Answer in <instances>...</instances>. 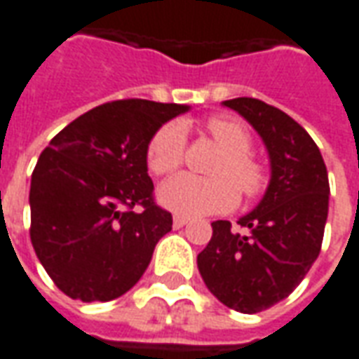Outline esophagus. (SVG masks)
I'll return each mask as SVG.
<instances>
[{"mask_svg": "<svg viewBox=\"0 0 359 359\" xmlns=\"http://www.w3.org/2000/svg\"><path fill=\"white\" fill-rule=\"evenodd\" d=\"M187 224H189V218H184V216H179V214H177V216L172 218V226H175L177 230H179V228H184Z\"/></svg>", "mask_w": 359, "mask_h": 359, "instance_id": "obj_1", "label": "esophagus"}]
</instances>
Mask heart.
Wrapping results in <instances>:
<instances>
[{"mask_svg": "<svg viewBox=\"0 0 359 359\" xmlns=\"http://www.w3.org/2000/svg\"><path fill=\"white\" fill-rule=\"evenodd\" d=\"M206 129L224 151L214 163L210 175L216 179H198L179 175L161 184L157 198L167 210L180 216H206L228 212L238 204V189L245 196H257L265 187V170L251 157V137L240 121L210 118ZM187 131L182 123H167L151 137L147 145V167L163 177L177 170L184 159Z\"/></svg>", "mask_w": 359, "mask_h": 359, "instance_id": "1", "label": "heart"}]
</instances>
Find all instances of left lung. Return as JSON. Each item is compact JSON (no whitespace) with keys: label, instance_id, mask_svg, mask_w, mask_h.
I'll use <instances>...</instances> for the list:
<instances>
[{"label":"left lung","instance_id":"left-lung-1","mask_svg":"<svg viewBox=\"0 0 359 359\" xmlns=\"http://www.w3.org/2000/svg\"><path fill=\"white\" fill-rule=\"evenodd\" d=\"M222 106L238 111L262 137L271 179L259 204L241 216V231L212 222L196 263L208 291L238 313H262L283 299L316 262L328 218V172L313 137L281 109L255 97Z\"/></svg>","mask_w":359,"mask_h":359}]
</instances>
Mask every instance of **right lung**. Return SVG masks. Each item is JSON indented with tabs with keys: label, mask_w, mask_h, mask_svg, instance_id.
<instances>
[{
	"label": "right lung",
	"mask_w": 359,
	"mask_h": 359,
	"mask_svg": "<svg viewBox=\"0 0 359 359\" xmlns=\"http://www.w3.org/2000/svg\"><path fill=\"white\" fill-rule=\"evenodd\" d=\"M189 109L149 100L102 104L41 153L29 192L31 241L70 299L114 301L145 273L157 241L172 228V216L153 202L147 145Z\"/></svg>",
	"instance_id": "right-lung-1"
}]
</instances>
